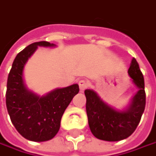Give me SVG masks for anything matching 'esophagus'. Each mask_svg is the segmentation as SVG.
Here are the masks:
<instances>
[{"label": "esophagus", "mask_w": 156, "mask_h": 156, "mask_svg": "<svg viewBox=\"0 0 156 156\" xmlns=\"http://www.w3.org/2000/svg\"><path fill=\"white\" fill-rule=\"evenodd\" d=\"M78 86H79V89L81 92H84V90L87 87V83L85 80H80L78 82Z\"/></svg>", "instance_id": "1"}]
</instances>
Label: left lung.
<instances>
[{"label":"left lung","mask_w":156,"mask_h":156,"mask_svg":"<svg viewBox=\"0 0 156 156\" xmlns=\"http://www.w3.org/2000/svg\"><path fill=\"white\" fill-rule=\"evenodd\" d=\"M128 74L138 92L128 105L117 109L104 101L95 91L87 89V114L93 135L105 141H119L128 138L140 124L146 106L144 77L136 59L133 58Z\"/></svg>","instance_id":"obj_1"}]
</instances>
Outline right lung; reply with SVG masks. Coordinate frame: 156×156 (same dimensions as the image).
I'll use <instances>...</instances> for the list:
<instances>
[{"instance_id":"add662e5","label":"right lung","mask_w":156,"mask_h":156,"mask_svg":"<svg viewBox=\"0 0 156 156\" xmlns=\"http://www.w3.org/2000/svg\"><path fill=\"white\" fill-rule=\"evenodd\" d=\"M38 47L54 48L55 45L48 41L34 42L17 54L8 77L6 105L16 131L28 140L42 142L53 139L58 133L62 116L78 94L79 87L73 84L44 95L28 89L23 79V69Z\"/></svg>"}]
</instances>
